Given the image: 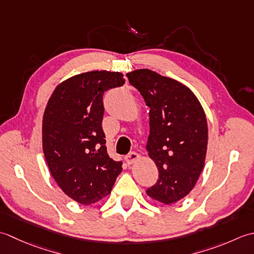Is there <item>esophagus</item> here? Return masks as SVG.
<instances>
[{
	"instance_id": "esophagus-1",
	"label": "esophagus",
	"mask_w": 254,
	"mask_h": 254,
	"mask_svg": "<svg viewBox=\"0 0 254 254\" xmlns=\"http://www.w3.org/2000/svg\"><path fill=\"white\" fill-rule=\"evenodd\" d=\"M139 159H140V154L137 153V152H133V151L130 152L129 154H127V156L125 157L126 162L128 164H132V163H134L136 161H138Z\"/></svg>"
}]
</instances>
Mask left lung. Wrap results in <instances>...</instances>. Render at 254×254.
<instances>
[{"mask_svg":"<svg viewBox=\"0 0 254 254\" xmlns=\"http://www.w3.org/2000/svg\"><path fill=\"white\" fill-rule=\"evenodd\" d=\"M149 111L147 151L159 170L149 197L172 204L185 197L204 169L208 128L205 112L188 86L149 69L126 74Z\"/></svg>","mask_w":254,"mask_h":254,"instance_id":"1","label":"left lung"}]
</instances>
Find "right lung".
Here are the masks:
<instances>
[{"label": "right lung", "instance_id": "add662e5", "mask_svg": "<svg viewBox=\"0 0 254 254\" xmlns=\"http://www.w3.org/2000/svg\"><path fill=\"white\" fill-rule=\"evenodd\" d=\"M121 72L91 71L56 87L43 118V150L50 173L70 198L91 205L111 194L122 161L107 154L102 128L107 90L122 86Z\"/></svg>", "mask_w": 254, "mask_h": 254}]
</instances>
